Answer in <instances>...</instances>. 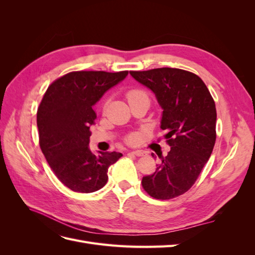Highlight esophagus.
I'll return each mask as SVG.
<instances>
[{"instance_id":"esophagus-1","label":"esophagus","mask_w":255,"mask_h":255,"mask_svg":"<svg viewBox=\"0 0 255 255\" xmlns=\"http://www.w3.org/2000/svg\"><path fill=\"white\" fill-rule=\"evenodd\" d=\"M132 153L134 154V155H136V156H143L144 155V152L140 151V150H135Z\"/></svg>"}]
</instances>
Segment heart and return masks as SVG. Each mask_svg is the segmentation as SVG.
<instances>
[{
  "label": "heart",
  "instance_id": "heart-1",
  "mask_svg": "<svg viewBox=\"0 0 255 255\" xmlns=\"http://www.w3.org/2000/svg\"><path fill=\"white\" fill-rule=\"evenodd\" d=\"M128 102H132L135 101V100H139V99H148V96H146L145 92L141 89H133V90H129L128 92ZM107 105H109V102H105L104 103V110L107 109ZM129 141H134L135 140V137L134 136H130L128 138Z\"/></svg>",
  "mask_w": 255,
  "mask_h": 255
}]
</instances>
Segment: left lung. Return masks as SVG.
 Masks as SVG:
<instances>
[{"mask_svg":"<svg viewBox=\"0 0 255 255\" xmlns=\"http://www.w3.org/2000/svg\"><path fill=\"white\" fill-rule=\"evenodd\" d=\"M129 74L155 95L163 110L160 128L170 145L166 157L158 155L155 172L142 177V187L158 200L181 196L195 184L213 152L217 120L214 100L198 75L182 69Z\"/></svg>","mask_w":255,"mask_h":255,"instance_id":"1","label":"left lung"}]
</instances>
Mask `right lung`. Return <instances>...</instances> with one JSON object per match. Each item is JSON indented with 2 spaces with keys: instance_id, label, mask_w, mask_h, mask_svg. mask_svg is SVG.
Listing matches in <instances>:
<instances>
[{
  "instance_id": "obj_1",
  "label": "right lung",
  "mask_w": 255,
  "mask_h": 255,
  "mask_svg": "<svg viewBox=\"0 0 255 255\" xmlns=\"http://www.w3.org/2000/svg\"><path fill=\"white\" fill-rule=\"evenodd\" d=\"M128 71H76L53 82L37 112L39 144L58 180L76 192H94L106 184L110 166L122 154L89 148L92 109L107 90L122 82Z\"/></svg>"
}]
</instances>
